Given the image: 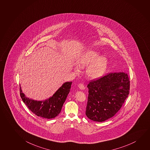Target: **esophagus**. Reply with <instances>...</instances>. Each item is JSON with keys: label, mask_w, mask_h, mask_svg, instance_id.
I'll list each match as a JSON object with an SVG mask.
<instances>
[{"label": "esophagus", "mask_w": 150, "mask_h": 150, "mask_svg": "<svg viewBox=\"0 0 150 150\" xmlns=\"http://www.w3.org/2000/svg\"><path fill=\"white\" fill-rule=\"evenodd\" d=\"M79 87L81 90L85 89V86L83 85V83H79Z\"/></svg>", "instance_id": "esophagus-1"}]
</instances>
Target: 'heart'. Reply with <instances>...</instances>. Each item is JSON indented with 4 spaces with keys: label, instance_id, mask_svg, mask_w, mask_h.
<instances>
[{
    "label": "heart",
    "instance_id": "obj_1",
    "mask_svg": "<svg viewBox=\"0 0 150 150\" xmlns=\"http://www.w3.org/2000/svg\"><path fill=\"white\" fill-rule=\"evenodd\" d=\"M77 64L81 68L87 67L86 75L87 79L95 80L99 79L105 73L108 65V58L100 56L99 52L94 50L86 51L77 59ZM76 73L79 71V68L77 65L74 66Z\"/></svg>",
    "mask_w": 150,
    "mask_h": 150
}]
</instances>
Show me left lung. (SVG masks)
Segmentation results:
<instances>
[{"instance_id": "1", "label": "left lung", "mask_w": 150, "mask_h": 150, "mask_svg": "<svg viewBox=\"0 0 150 150\" xmlns=\"http://www.w3.org/2000/svg\"><path fill=\"white\" fill-rule=\"evenodd\" d=\"M86 115L90 120L102 122L115 115L129 95L130 81L127 73H110L87 86Z\"/></svg>"}]
</instances>
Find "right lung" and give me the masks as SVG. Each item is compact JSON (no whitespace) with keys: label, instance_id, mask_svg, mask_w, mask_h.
I'll return each instance as SVG.
<instances>
[{"label":"right lung","instance_id":"add662e5","mask_svg":"<svg viewBox=\"0 0 150 150\" xmlns=\"http://www.w3.org/2000/svg\"><path fill=\"white\" fill-rule=\"evenodd\" d=\"M72 82H65L52 97L44 101L35 100L26 97L20 87V96L23 102L35 115L47 119L55 118L60 114L69 93Z\"/></svg>","mask_w":150,"mask_h":150}]
</instances>
